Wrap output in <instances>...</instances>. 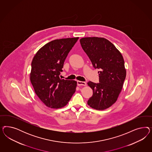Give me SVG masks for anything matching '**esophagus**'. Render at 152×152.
<instances>
[{"mask_svg":"<svg viewBox=\"0 0 152 152\" xmlns=\"http://www.w3.org/2000/svg\"><path fill=\"white\" fill-rule=\"evenodd\" d=\"M77 85L78 86H86V83L83 81H77Z\"/></svg>","mask_w":152,"mask_h":152,"instance_id":"obj_1","label":"esophagus"}]
</instances>
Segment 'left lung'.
<instances>
[{
  "mask_svg": "<svg viewBox=\"0 0 152 152\" xmlns=\"http://www.w3.org/2000/svg\"><path fill=\"white\" fill-rule=\"evenodd\" d=\"M80 42L94 67L100 69L99 83H88L93 90L88 104L96 110H105L115 103L123 88L126 74L123 57L106 38L85 37Z\"/></svg>",
  "mask_w": 152,
  "mask_h": 152,
  "instance_id": "obj_1",
  "label": "left lung"
}]
</instances>
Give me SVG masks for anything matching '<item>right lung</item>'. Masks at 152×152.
Here are the masks:
<instances>
[{
	"instance_id": "add662e5",
	"label": "right lung",
	"mask_w": 152,
	"mask_h": 152,
	"mask_svg": "<svg viewBox=\"0 0 152 152\" xmlns=\"http://www.w3.org/2000/svg\"><path fill=\"white\" fill-rule=\"evenodd\" d=\"M78 37L62 38L47 43L34 56L30 80L35 93L46 106L60 109L72 96L77 82L60 78L64 60Z\"/></svg>"
}]
</instances>
